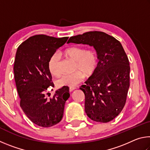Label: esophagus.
Returning a JSON list of instances; mask_svg holds the SVG:
<instances>
[{
  "instance_id": "esophagus-1",
  "label": "esophagus",
  "mask_w": 150,
  "mask_h": 150,
  "mask_svg": "<svg viewBox=\"0 0 150 150\" xmlns=\"http://www.w3.org/2000/svg\"><path fill=\"white\" fill-rule=\"evenodd\" d=\"M75 89V87H70L69 88V92H72Z\"/></svg>"
}]
</instances>
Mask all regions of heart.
Here are the masks:
<instances>
[{"instance_id": "heart-1", "label": "heart", "mask_w": 150, "mask_h": 150, "mask_svg": "<svg viewBox=\"0 0 150 150\" xmlns=\"http://www.w3.org/2000/svg\"><path fill=\"white\" fill-rule=\"evenodd\" d=\"M64 54L75 62V69L77 70L72 73H66L57 79V84L59 87H74L84 80L85 75L91 77L95 74L98 67V56L95 50L87 49L79 46H73L64 51ZM61 55L54 52L51 55L48 62L50 72L55 76L61 73Z\"/></svg>"}]
</instances>
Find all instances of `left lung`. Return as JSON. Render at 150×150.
Instances as JSON below:
<instances>
[{
    "mask_svg": "<svg viewBox=\"0 0 150 150\" xmlns=\"http://www.w3.org/2000/svg\"><path fill=\"white\" fill-rule=\"evenodd\" d=\"M67 43L87 44L96 51L97 69L80 87L85 96V112L97 122L112 120L122 110L130 87V63L122 45L99 31L71 36Z\"/></svg>",
    "mask_w": 150,
    "mask_h": 150,
    "instance_id": "left-lung-1",
    "label": "left lung"
}]
</instances>
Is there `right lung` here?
Here are the masks:
<instances>
[{"instance_id":"obj_1","label":"right lung","mask_w":150,"mask_h":150,"mask_svg":"<svg viewBox=\"0 0 150 150\" xmlns=\"http://www.w3.org/2000/svg\"><path fill=\"white\" fill-rule=\"evenodd\" d=\"M68 38L35 35L22 42L16 51L14 73L20 106L39 126L48 128L59 123L70 96L68 88L63 87L55 91L52 98H47V88L54 86L48 67L50 57Z\"/></svg>"}]
</instances>
